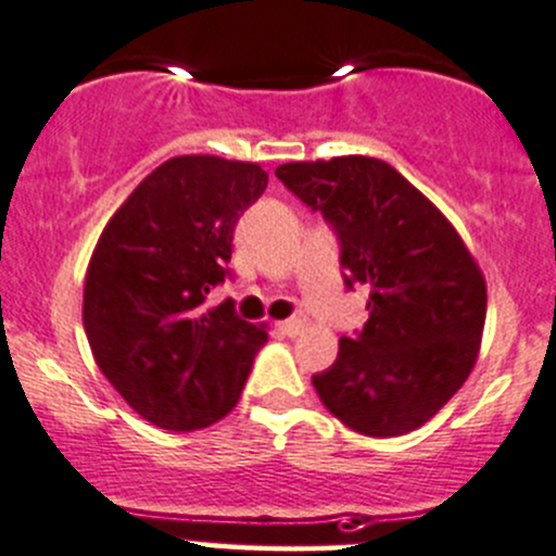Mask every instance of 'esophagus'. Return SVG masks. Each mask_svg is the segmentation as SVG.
<instances>
[{
	"mask_svg": "<svg viewBox=\"0 0 556 556\" xmlns=\"http://www.w3.org/2000/svg\"><path fill=\"white\" fill-rule=\"evenodd\" d=\"M302 327H305V318L302 316H291V318H286V321H278V329L283 334H289V338L300 334Z\"/></svg>",
	"mask_w": 556,
	"mask_h": 556,
	"instance_id": "obj_1",
	"label": "esophagus"
}]
</instances>
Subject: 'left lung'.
Masks as SVG:
<instances>
[{
  "mask_svg": "<svg viewBox=\"0 0 556 556\" xmlns=\"http://www.w3.org/2000/svg\"><path fill=\"white\" fill-rule=\"evenodd\" d=\"M276 175L340 238L345 283L370 291L359 338L313 376L324 408L370 438L430 421L467 381L481 351L486 280L454 224L372 156L280 164Z\"/></svg>",
  "mask_w": 556,
  "mask_h": 556,
  "instance_id": "obj_1",
  "label": "left lung"
}]
</instances>
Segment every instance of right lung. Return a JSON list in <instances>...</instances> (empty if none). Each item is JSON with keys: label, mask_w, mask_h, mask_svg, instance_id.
<instances>
[{"label": "right lung", "mask_w": 556, "mask_h": 556, "mask_svg": "<svg viewBox=\"0 0 556 556\" xmlns=\"http://www.w3.org/2000/svg\"><path fill=\"white\" fill-rule=\"evenodd\" d=\"M267 189L256 162L173 156L140 180L99 235L84 286L93 362L135 414L191 432L224 419L265 345L249 324L205 296L222 283L232 232Z\"/></svg>", "instance_id": "1"}]
</instances>
